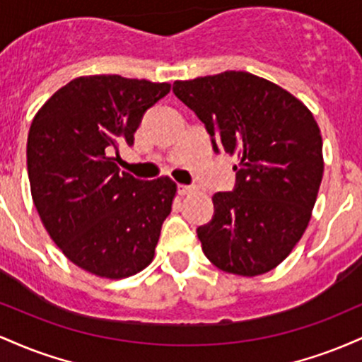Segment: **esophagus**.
Returning <instances> with one entry per match:
<instances>
[{"label":"esophagus","mask_w":362,"mask_h":362,"mask_svg":"<svg viewBox=\"0 0 362 362\" xmlns=\"http://www.w3.org/2000/svg\"><path fill=\"white\" fill-rule=\"evenodd\" d=\"M195 187L194 185H178V194L180 195H187V194H192L195 192Z\"/></svg>","instance_id":"obj_1"}]
</instances>
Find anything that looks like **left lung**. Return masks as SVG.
Masks as SVG:
<instances>
[{
	"mask_svg": "<svg viewBox=\"0 0 362 362\" xmlns=\"http://www.w3.org/2000/svg\"><path fill=\"white\" fill-rule=\"evenodd\" d=\"M213 148L238 158L233 192L213 195L214 216L197 228L218 269L260 276L276 269L308 226L323 177L322 134L313 114L276 83L224 71L173 83Z\"/></svg>",
	"mask_w": 362,
	"mask_h": 362,
	"instance_id": "8db88e82",
	"label": "left lung"
}]
</instances>
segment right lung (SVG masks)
I'll return each instance as SVG.
<instances>
[{
  "instance_id": "right-lung-1",
  "label": "right lung",
  "mask_w": 362,
  "mask_h": 362,
  "mask_svg": "<svg viewBox=\"0 0 362 362\" xmlns=\"http://www.w3.org/2000/svg\"><path fill=\"white\" fill-rule=\"evenodd\" d=\"M170 83L119 74L74 78L40 107L27 141L34 204L52 242L83 271L107 279L151 264L177 184L119 172L114 153L134 143Z\"/></svg>"
}]
</instances>
